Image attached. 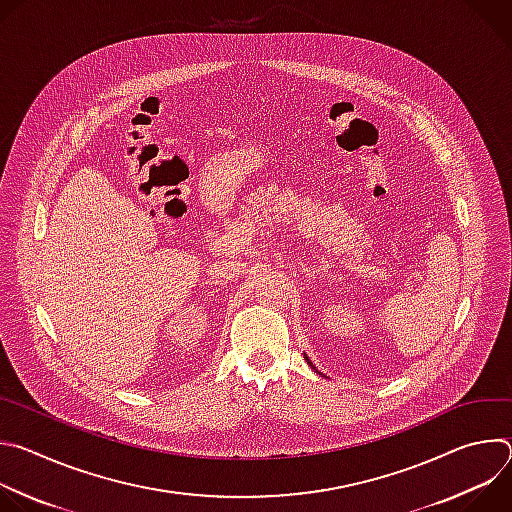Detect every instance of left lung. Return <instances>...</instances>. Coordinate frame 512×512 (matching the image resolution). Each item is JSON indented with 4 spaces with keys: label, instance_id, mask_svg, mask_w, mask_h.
I'll return each instance as SVG.
<instances>
[{
    "label": "left lung",
    "instance_id": "8db88e82",
    "mask_svg": "<svg viewBox=\"0 0 512 512\" xmlns=\"http://www.w3.org/2000/svg\"><path fill=\"white\" fill-rule=\"evenodd\" d=\"M304 356H306V354H304ZM306 360L310 362V358H308V356H306ZM310 367H314V364H312V362H310ZM314 371H316V367H314ZM316 373H318V371H316Z\"/></svg>",
    "mask_w": 512,
    "mask_h": 512
}]
</instances>
